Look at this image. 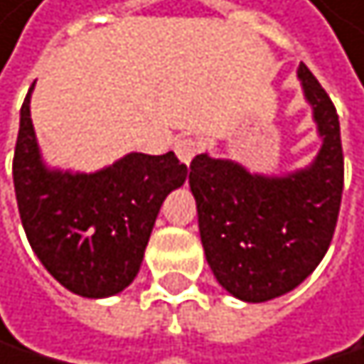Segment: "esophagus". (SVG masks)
Instances as JSON below:
<instances>
[{
  "label": "esophagus",
  "mask_w": 364,
  "mask_h": 364,
  "mask_svg": "<svg viewBox=\"0 0 364 364\" xmlns=\"http://www.w3.org/2000/svg\"><path fill=\"white\" fill-rule=\"evenodd\" d=\"M200 150V141L196 137H178L176 144H174V152H176V157L183 161V164H190L194 159V155Z\"/></svg>",
  "instance_id": "34e87169"
}]
</instances>
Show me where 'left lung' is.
<instances>
[{
    "mask_svg": "<svg viewBox=\"0 0 364 364\" xmlns=\"http://www.w3.org/2000/svg\"><path fill=\"white\" fill-rule=\"evenodd\" d=\"M297 74L323 135L308 170L271 178L207 155L190 164L207 264L225 290L251 304L297 288L323 259L338 220L345 161L336 107L304 63Z\"/></svg>",
    "mask_w": 364,
    "mask_h": 364,
    "instance_id": "obj_1",
    "label": "left lung"
}]
</instances>
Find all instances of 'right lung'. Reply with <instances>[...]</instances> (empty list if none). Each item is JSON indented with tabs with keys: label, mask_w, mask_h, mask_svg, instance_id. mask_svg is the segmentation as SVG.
Returning <instances> with one entry per match:
<instances>
[{
	"label": "right lung",
	"mask_w": 364,
	"mask_h": 364,
	"mask_svg": "<svg viewBox=\"0 0 364 364\" xmlns=\"http://www.w3.org/2000/svg\"><path fill=\"white\" fill-rule=\"evenodd\" d=\"M32 87L21 105L12 159L26 235L65 288L91 299L111 297L135 279L159 207L183 186L188 166L174 152H131L95 174L50 172L30 119Z\"/></svg>",
	"instance_id": "right-lung-1"
}]
</instances>
